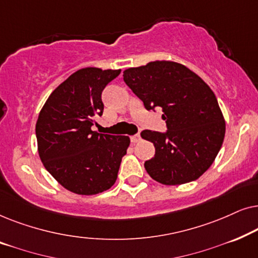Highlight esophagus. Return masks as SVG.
<instances>
[{
  "label": "esophagus",
  "mask_w": 258,
  "mask_h": 258,
  "mask_svg": "<svg viewBox=\"0 0 258 258\" xmlns=\"http://www.w3.org/2000/svg\"><path fill=\"white\" fill-rule=\"evenodd\" d=\"M140 141H141V136L139 135V134H136V135L132 136V142L133 143H137V142H140Z\"/></svg>",
  "instance_id": "34e87169"
}]
</instances>
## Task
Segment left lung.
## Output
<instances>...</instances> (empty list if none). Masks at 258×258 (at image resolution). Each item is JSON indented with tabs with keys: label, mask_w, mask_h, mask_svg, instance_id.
<instances>
[{
	"label": "left lung",
	"mask_w": 258,
	"mask_h": 258,
	"mask_svg": "<svg viewBox=\"0 0 258 258\" xmlns=\"http://www.w3.org/2000/svg\"><path fill=\"white\" fill-rule=\"evenodd\" d=\"M123 80L148 110L162 108L167 123V133H141L155 147V156L144 163L150 177L164 185H179L202 176L225 135L223 114L210 87L185 66L172 61L125 69Z\"/></svg>",
	"instance_id": "8db88e82"
}]
</instances>
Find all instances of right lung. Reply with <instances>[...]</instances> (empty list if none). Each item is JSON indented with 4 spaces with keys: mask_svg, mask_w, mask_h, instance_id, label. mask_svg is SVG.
<instances>
[{
    "mask_svg": "<svg viewBox=\"0 0 258 258\" xmlns=\"http://www.w3.org/2000/svg\"><path fill=\"white\" fill-rule=\"evenodd\" d=\"M121 69L94 67L72 74L50 94L36 122L37 150L44 168L69 191L96 195L117 178L128 136L91 130L103 112L101 95Z\"/></svg>",
    "mask_w": 258,
    "mask_h": 258,
    "instance_id": "right-lung-1",
    "label": "right lung"
}]
</instances>
